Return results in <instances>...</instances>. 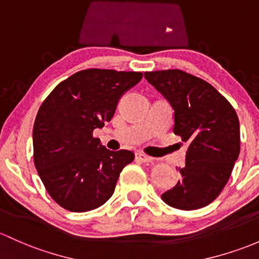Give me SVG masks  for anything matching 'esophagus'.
I'll return each mask as SVG.
<instances>
[{
  "label": "esophagus",
  "instance_id": "1",
  "mask_svg": "<svg viewBox=\"0 0 259 259\" xmlns=\"http://www.w3.org/2000/svg\"><path fill=\"white\" fill-rule=\"evenodd\" d=\"M136 160H138V162H143V163H149V162H153V158L149 157V155L144 154V153H136Z\"/></svg>",
  "mask_w": 259,
  "mask_h": 259
}]
</instances>
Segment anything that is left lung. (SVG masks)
Segmentation results:
<instances>
[{"label": "left lung", "instance_id": "1", "mask_svg": "<svg viewBox=\"0 0 259 259\" xmlns=\"http://www.w3.org/2000/svg\"><path fill=\"white\" fill-rule=\"evenodd\" d=\"M144 76L174 108V135L188 142L182 179L162 200L179 210L211 204L229 182L240 154V121L226 97L205 80L179 69Z\"/></svg>", "mask_w": 259, "mask_h": 259}]
</instances>
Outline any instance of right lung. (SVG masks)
<instances>
[{
	"instance_id": "right-lung-1",
	"label": "right lung",
	"mask_w": 259,
	"mask_h": 259,
	"mask_svg": "<svg viewBox=\"0 0 259 259\" xmlns=\"http://www.w3.org/2000/svg\"><path fill=\"white\" fill-rule=\"evenodd\" d=\"M143 74L85 69L59 82L38 110L33 159L47 191L73 212L100 207L112 196L119 173L135 154L108 151L94 137L115 115L119 97Z\"/></svg>"
}]
</instances>
